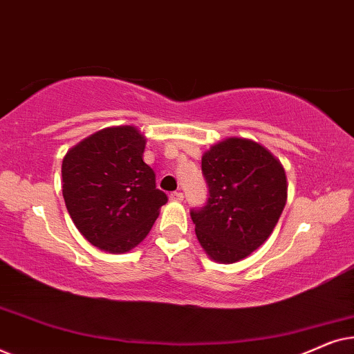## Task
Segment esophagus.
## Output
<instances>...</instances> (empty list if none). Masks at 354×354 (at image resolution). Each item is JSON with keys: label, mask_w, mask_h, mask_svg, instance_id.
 Masks as SVG:
<instances>
[{"label": "esophagus", "mask_w": 354, "mask_h": 354, "mask_svg": "<svg viewBox=\"0 0 354 354\" xmlns=\"http://www.w3.org/2000/svg\"><path fill=\"white\" fill-rule=\"evenodd\" d=\"M172 201H182L183 200V193L182 192H172L171 195H169Z\"/></svg>", "instance_id": "1"}]
</instances>
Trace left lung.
Listing matches in <instances>:
<instances>
[{
  "instance_id": "1",
  "label": "left lung",
  "mask_w": 354,
  "mask_h": 354,
  "mask_svg": "<svg viewBox=\"0 0 354 354\" xmlns=\"http://www.w3.org/2000/svg\"><path fill=\"white\" fill-rule=\"evenodd\" d=\"M201 171L207 200L190 211L196 236L211 259L236 263L272 234L287 201L285 171L259 143L236 137L203 154Z\"/></svg>"
}]
</instances>
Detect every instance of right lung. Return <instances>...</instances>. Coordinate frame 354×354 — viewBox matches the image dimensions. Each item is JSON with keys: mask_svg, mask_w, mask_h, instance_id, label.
<instances>
[{"mask_svg": "<svg viewBox=\"0 0 354 354\" xmlns=\"http://www.w3.org/2000/svg\"><path fill=\"white\" fill-rule=\"evenodd\" d=\"M143 151V135L120 125L90 135L62 159L67 211L80 234L108 253L137 246L167 203Z\"/></svg>", "mask_w": 354, "mask_h": 354, "instance_id": "add662e5", "label": "right lung"}]
</instances>
